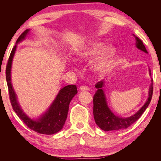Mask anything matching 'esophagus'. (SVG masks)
<instances>
[{"label":"esophagus","mask_w":161,"mask_h":161,"mask_svg":"<svg viewBox=\"0 0 161 161\" xmlns=\"http://www.w3.org/2000/svg\"><path fill=\"white\" fill-rule=\"evenodd\" d=\"M80 91H88V88L86 86H81L80 87Z\"/></svg>","instance_id":"obj_1"}]
</instances>
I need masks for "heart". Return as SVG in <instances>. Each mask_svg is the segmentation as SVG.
Segmentation results:
<instances>
[{
  "label": "heart",
  "mask_w": 161,
  "mask_h": 161,
  "mask_svg": "<svg viewBox=\"0 0 161 161\" xmlns=\"http://www.w3.org/2000/svg\"><path fill=\"white\" fill-rule=\"evenodd\" d=\"M102 48L103 44L102 43L97 42H91L78 53L79 59L82 61H88L100 53ZM115 53V49L112 46L106 47L101 55L93 64L92 69L94 73L100 77L107 75L112 68Z\"/></svg>",
  "instance_id": "obj_1"
}]
</instances>
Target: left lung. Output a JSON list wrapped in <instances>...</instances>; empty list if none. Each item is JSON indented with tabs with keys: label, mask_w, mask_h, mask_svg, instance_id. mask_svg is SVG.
<instances>
[{
	"label": "left lung",
	"mask_w": 161,
	"mask_h": 161,
	"mask_svg": "<svg viewBox=\"0 0 161 161\" xmlns=\"http://www.w3.org/2000/svg\"><path fill=\"white\" fill-rule=\"evenodd\" d=\"M136 47L144 53H148L142 41L137 36H136ZM149 74L151 75V70H149ZM152 81H153V80H152ZM104 84V81L102 80L95 84L97 91L93 96V115L95 123L101 129L106 131H119L128 128L138 120L149 106L153 95V82H152L149 88V97L144 106H142V107L136 114L129 118L118 117L108 108L106 101L105 94L102 88Z\"/></svg>",
	"instance_id": "left-lung-1"
}]
</instances>
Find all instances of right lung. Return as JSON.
I'll use <instances>...</instances> for the list:
<instances>
[{
    "label": "right lung",
    "instance_id": "add662e5",
    "mask_svg": "<svg viewBox=\"0 0 161 161\" xmlns=\"http://www.w3.org/2000/svg\"><path fill=\"white\" fill-rule=\"evenodd\" d=\"M28 32L29 30L28 29L25 30L19 36L16 43H18L25 39ZM16 49V46H14L10 53L5 70L9 100L14 111L19 116V118L33 131L46 135H51L57 133L63 128V126L67 118L70 102L77 93L76 85H68V86L61 88L53 104L51 105V107L45 114H43L37 120L30 119L24 114L22 109L20 108L18 102H17L16 95L11 83L12 62Z\"/></svg>",
    "mask_w": 161,
    "mask_h": 161
}]
</instances>
